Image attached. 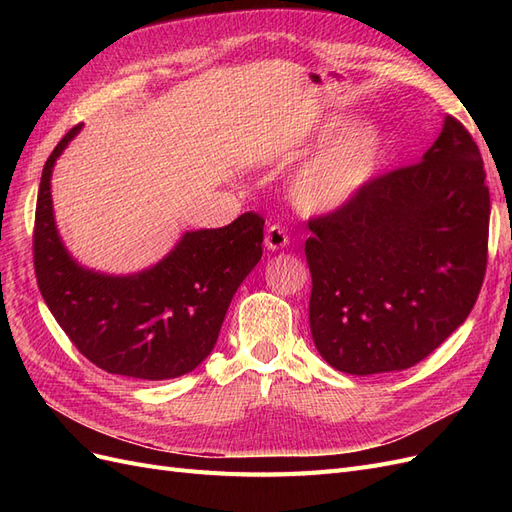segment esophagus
Segmentation results:
<instances>
[{
    "instance_id": "1",
    "label": "esophagus",
    "mask_w": 512,
    "mask_h": 512,
    "mask_svg": "<svg viewBox=\"0 0 512 512\" xmlns=\"http://www.w3.org/2000/svg\"><path fill=\"white\" fill-rule=\"evenodd\" d=\"M265 245L269 247V250H284V247L288 245V232L280 226V224H271L267 228V235H265Z\"/></svg>"
}]
</instances>
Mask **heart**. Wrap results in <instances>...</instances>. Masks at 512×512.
Here are the masks:
<instances>
[{
  "mask_svg": "<svg viewBox=\"0 0 512 512\" xmlns=\"http://www.w3.org/2000/svg\"><path fill=\"white\" fill-rule=\"evenodd\" d=\"M342 126V121L327 123L316 136V145L328 143ZM382 153L384 134L378 126L374 123L354 126L294 170L290 179L292 198L307 211L344 207L374 179Z\"/></svg>",
  "mask_w": 512,
  "mask_h": 512,
  "instance_id": "b5f03b06",
  "label": "heart"
}]
</instances>
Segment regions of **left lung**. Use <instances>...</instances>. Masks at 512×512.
I'll return each mask as SVG.
<instances>
[{"instance_id":"8db88e82","label":"left lung","mask_w":512,"mask_h":512,"mask_svg":"<svg viewBox=\"0 0 512 512\" xmlns=\"http://www.w3.org/2000/svg\"><path fill=\"white\" fill-rule=\"evenodd\" d=\"M489 188L480 151L448 115L421 162L371 179L309 220V329L352 376L408 369L468 318L487 271Z\"/></svg>"}]
</instances>
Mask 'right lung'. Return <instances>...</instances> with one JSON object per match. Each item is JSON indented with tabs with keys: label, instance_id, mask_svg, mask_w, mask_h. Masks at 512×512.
<instances>
[{
	"label": "right lung",
	"instance_id": "obj_1",
	"mask_svg": "<svg viewBox=\"0 0 512 512\" xmlns=\"http://www.w3.org/2000/svg\"><path fill=\"white\" fill-rule=\"evenodd\" d=\"M81 132L74 126L42 168L34 269L42 299L85 359L108 374L138 380L179 378L213 350L228 305L262 256L258 213L224 228L185 232L158 265L134 275H104L72 260L53 218L55 160Z\"/></svg>",
	"mask_w": 512,
	"mask_h": 512
}]
</instances>
